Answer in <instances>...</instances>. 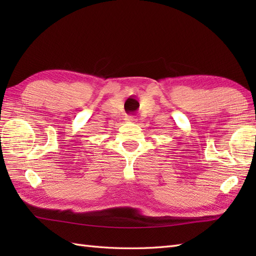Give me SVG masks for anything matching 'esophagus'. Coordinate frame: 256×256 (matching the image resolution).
Listing matches in <instances>:
<instances>
[{
	"instance_id": "1",
	"label": "esophagus",
	"mask_w": 256,
	"mask_h": 256,
	"mask_svg": "<svg viewBox=\"0 0 256 256\" xmlns=\"http://www.w3.org/2000/svg\"><path fill=\"white\" fill-rule=\"evenodd\" d=\"M125 120H126L128 122H134V121H136V120H135L134 116H126V118H125Z\"/></svg>"
}]
</instances>
